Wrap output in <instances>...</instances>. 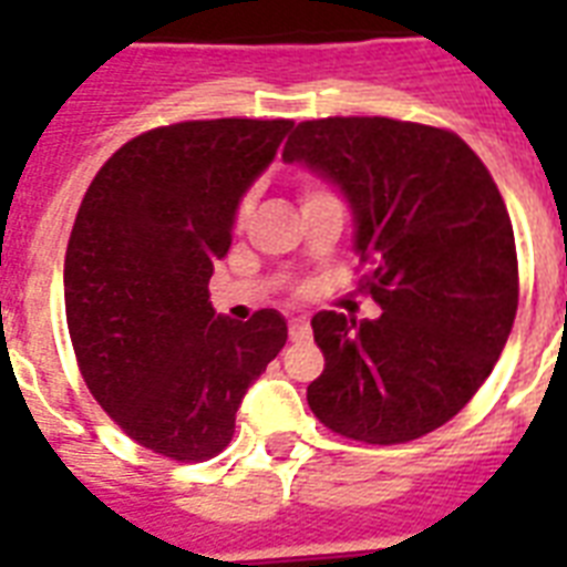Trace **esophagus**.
Returning a JSON list of instances; mask_svg holds the SVG:
<instances>
[{"mask_svg": "<svg viewBox=\"0 0 567 567\" xmlns=\"http://www.w3.org/2000/svg\"><path fill=\"white\" fill-rule=\"evenodd\" d=\"M288 336H291V341H309V336H311L309 320H306V318H293L291 323H288Z\"/></svg>", "mask_w": 567, "mask_h": 567, "instance_id": "1", "label": "esophagus"}]
</instances>
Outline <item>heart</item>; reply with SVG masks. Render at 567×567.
<instances>
[{
    "instance_id": "heart-1",
    "label": "heart",
    "mask_w": 567,
    "mask_h": 567,
    "mask_svg": "<svg viewBox=\"0 0 567 567\" xmlns=\"http://www.w3.org/2000/svg\"><path fill=\"white\" fill-rule=\"evenodd\" d=\"M323 194H327V190L318 188V185H306V188H302V199H315V196H323ZM249 214H252V196L247 194L238 203V212H235V223H238V226H244V223L249 220Z\"/></svg>"
}]
</instances>
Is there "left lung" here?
<instances>
[{"instance_id":"obj_1","label":"left lung","mask_w":567,"mask_h":567,"mask_svg":"<svg viewBox=\"0 0 567 567\" xmlns=\"http://www.w3.org/2000/svg\"><path fill=\"white\" fill-rule=\"evenodd\" d=\"M282 162L336 185L377 320L311 318L327 368L309 385L320 423L364 444H403L467 405L518 311V256L492 173L453 132L388 117L306 120Z\"/></svg>"}]
</instances>
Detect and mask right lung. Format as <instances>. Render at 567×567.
I'll return each instance as SVG.
<instances>
[{
    "label": "right lung",
    "instance_id": "right-lung-1",
    "mask_svg": "<svg viewBox=\"0 0 567 567\" xmlns=\"http://www.w3.org/2000/svg\"><path fill=\"white\" fill-rule=\"evenodd\" d=\"M291 120H194L132 137L102 164L64 258L66 327L96 403L176 462L217 456L288 341L276 309L214 315L208 279L235 212Z\"/></svg>",
    "mask_w": 567,
    "mask_h": 567
}]
</instances>
